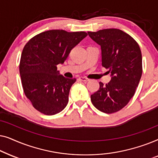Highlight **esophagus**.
<instances>
[{
    "instance_id": "34e87169",
    "label": "esophagus",
    "mask_w": 158,
    "mask_h": 158,
    "mask_svg": "<svg viewBox=\"0 0 158 158\" xmlns=\"http://www.w3.org/2000/svg\"><path fill=\"white\" fill-rule=\"evenodd\" d=\"M79 79L81 80V81H83V82H88V81H89V79L87 78V77H80Z\"/></svg>"
}]
</instances>
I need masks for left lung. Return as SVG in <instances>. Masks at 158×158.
Masks as SVG:
<instances>
[{"label":"left lung","instance_id":"1","mask_svg":"<svg viewBox=\"0 0 158 158\" xmlns=\"http://www.w3.org/2000/svg\"><path fill=\"white\" fill-rule=\"evenodd\" d=\"M88 35L101 46L102 66L109 69L111 79L90 96L99 111L112 114L123 109L135 94L142 73L139 44L128 34L117 29H106Z\"/></svg>","mask_w":158,"mask_h":158}]
</instances>
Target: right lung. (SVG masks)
Here are the masks:
<instances>
[{"instance_id":"obj_1","label":"right lung","mask_w":158,"mask_h":158,"mask_svg":"<svg viewBox=\"0 0 158 158\" xmlns=\"http://www.w3.org/2000/svg\"><path fill=\"white\" fill-rule=\"evenodd\" d=\"M88 34L55 29L34 36L23 47L19 64L23 89L32 106L45 115H55L66 107L71 86L76 79L60 75L70 51Z\"/></svg>"}]
</instances>
